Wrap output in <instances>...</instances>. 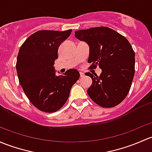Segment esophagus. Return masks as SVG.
I'll return each instance as SVG.
<instances>
[{"label":"esophagus","instance_id":"1","mask_svg":"<svg viewBox=\"0 0 152 152\" xmlns=\"http://www.w3.org/2000/svg\"><path fill=\"white\" fill-rule=\"evenodd\" d=\"M80 73V76H81V77H83V76H84V73H83V72H80V73Z\"/></svg>","mask_w":152,"mask_h":152}]
</instances>
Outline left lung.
<instances>
[{"label": "left lung", "mask_w": 152, "mask_h": 152, "mask_svg": "<svg viewBox=\"0 0 152 152\" xmlns=\"http://www.w3.org/2000/svg\"><path fill=\"white\" fill-rule=\"evenodd\" d=\"M75 37L89 45L91 68L102 69L99 76L85 73L92 80L87 89L89 97L103 108L119 104L128 94L135 74V52L128 40L108 27L77 30Z\"/></svg>", "instance_id": "8db88e82"}]
</instances>
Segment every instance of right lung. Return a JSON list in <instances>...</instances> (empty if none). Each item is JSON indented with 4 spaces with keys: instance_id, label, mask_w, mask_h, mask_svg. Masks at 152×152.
Wrapping results in <instances>:
<instances>
[{
    "instance_id": "add662e5",
    "label": "right lung",
    "mask_w": 152,
    "mask_h": 152,
    "mask_svg": "<svg viewBox=\"0 0 152 152\" xmlns=\"http://www.w3.org/2000/svg\"><path fill=\"white\" fill-rule=\"evenodd\" d=\"M71 31L38 30L19 50L16 64L19 81L32 104L40 111L52 113L60 109L80 77L76 69L56 76L54 68L58 48Z\"/></svg>"
}]
</instances>
